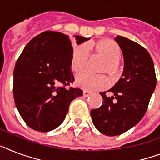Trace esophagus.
Instances as JSON below:
<instances>
[{"instance_id": "34e87169", "label": "esophagus", "mask_w": 160, "mask_h": 160, "mask_svg": "<svg viewBox=\"0 0 160 160\" xmlns=\"http://www.w3.org/2000/svg\"><path fill=\"white\" fill-rule=\"evenodd\" d=\"M90 93H90L89 91H88V90H84V91H83V95H84V97H87V96H89Z\"/></svg>"}]
</instances>
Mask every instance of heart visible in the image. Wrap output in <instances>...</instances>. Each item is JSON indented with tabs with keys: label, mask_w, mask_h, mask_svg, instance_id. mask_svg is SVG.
Returning <instances> with one entry per match:
<instances>
[{
	"label": "heart",
	"mask_w": 160,
	"mask_h": 160,
	"mask_svg": "<svg viewBox=\"0 0 160 160\" xmlns=\"http://www.w3.org/2000/svg\"><path fill=\"white\" fill-rule=\"evenodd\" d=\"M93 47L99 54L108 60L105 70L111 75H115L118 71V62L122 58V49L111 40H102L93 44ZM88 61V50L84 46L77 47L74 51L71 67L75 72H79L86 67ZM76 83L80 87L88 90L102 89L109 84V79L105 75H97L89 71H84L78 75Z\"/></svg>",
	"instance_id": "obj_1"
}]
</instances>
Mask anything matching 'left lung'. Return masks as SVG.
<instances>
[{"mask_svg": "<svg viewBox=\"0 0 160 160\" xmlns=\"http://www.w3.org/2000/svg\"><path fill=\"white\" fill-rule=\"evenodd\" d=\"M115 41L122 51V77L111 89L112 96L99 93L100 107L90 111L94 127L106 136H119L136 126L146 112L155 86L154 62L148 51L122 36Z\"/></svg>", "mask_w": 160, "mask_h": 160, "instance_id": "obj_1", "label": "left lung"}]
</instances>
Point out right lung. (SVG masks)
Instances as JSON below:
<instances>
[{
    "instance_id": "right-lung-1",
    "label": "right lung",
    "mask_w": 160,
    "mask_h": 160,
    "mask_svg": "<svg viewBox=\"0 0 160 160\" xmlns=\"http://www.w3.org/2000/svg\"><path fill=\"white\" fill-rule=\"evenodd\" d=\"M76 43L89 38L76 36ZM73 48L68 35L46 31L25 46L14 69L13 93L18 111L32 129L48 132L64 121L73 99L83 95L67 86L75 80L71 71Z\"/></svg>"
}]
</instances>
